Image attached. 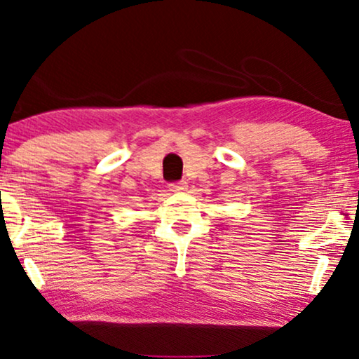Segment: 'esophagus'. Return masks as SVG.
<instances>
[{
    "mask_svg": "<svg viewBox=\"0 0 359 359\" xmlns=\"http://www.w3.org/2000/svg\"><path fill=\"white\" fill-rule=\"evenodd\" d=\"M186 188H188L186 181H175V183L170 184V189L171 191H176V193H178V191H184Z\"/></svg>",
    "mask_w": 359,
    "mask_h": 359,
    "instance_id": "1",
    "label": "esophagus"
}]
</instances>
